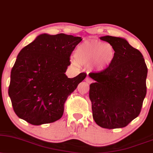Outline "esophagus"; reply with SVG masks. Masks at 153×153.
Segmentation results:
<instances>
[{
    "instance_id": "34e87169",
    "label": "esophagus",
    "mask_w": 153,
    "mask_h": 153,
    "mask_svg": "<svg viewBox=\"0 0 153 153\" xmlns=\"http://www.w3.org/2000/svg\"><path fill=\"white\" fill-rule=\"evenodd\" d=\"M85 81H86L87 82H88V83H89V84H90V83H91V82H92V79H90V78H89L88 76H87V77H86V78H85Z\"/></svg>"
}]
</instances>
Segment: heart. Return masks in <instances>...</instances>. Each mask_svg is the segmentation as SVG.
<instances>
[{
  "instance_id": "1",
  "label": "heart",
  "mask_w": 153,
  "mask_h": 153,
  "mask_svg": "<svg viewBox=\"0 0 153 153\" xmlns=\"http://www.w3.org/2000/svg\"><path fill=\"white\" fill-rule=\"evenodd\" d=\"M75 59L82 64H91L96 71H102L107 68L113 62L115 50L110 44L102 42H88L78 46L75 52ZM76 64V61H73Z\"/></svg>"
}]
</instances>
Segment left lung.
<instances>
[{
  "instance_id": "1",
  "label": "left lung",
  "mask_w": 153,
  "mask_h": 153,
  "mask_svg": "<svg viewBox=\"0 0 153 153\" xmlns=\"http://www.w3.org/2000/svg\"><path fill=\"white\" fill-rule=\"evenodd\" d=\"M100 39L115 50L113 62L100 73H90L92 117L104 128L126 126L140 114L146 97L148 68L142 53L121 37L104 36Z\"/></svg>"
}]
</instances>
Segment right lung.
Here are the masks:
<instances>
[{"instance_id":"obj_1","label":"right lung","mask_w":153,"mask_h":153,"mask_svg":"<svg viewBox=\"0 0 153 153\" xmlns=\"http://www.w3.org/2000/svg\"><path fill=\"white\" fill-rule=\"evenodd\" d=\"M80 36L42 34L17 55L10 74L8 94L17 117L32 125L54 122L62 117L68 97L85 78L65 74Z\"/></svg>"}]
</instances>
